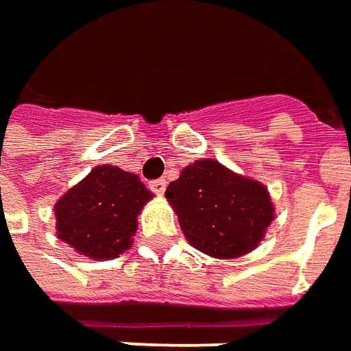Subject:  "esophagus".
<instances>
[{
    "mask_svg": "<svg viewBox=\"0 0 351 351\" xmlns=\"http://www.w3.org/2000/svg\"><path fill=\"white\" fill-rule=\"evenodd\" d=\"M166 180H154L150 181V189L156 193V195H164V191H166Z\"/></svg>",
    "mask_w": 351,
    "mask_h": 351,
    "instance_id": "1",
    "label": "esophagus"
}]
</instances>
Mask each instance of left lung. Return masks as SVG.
I'll return each mask as SVG.
<instances>
[{"label": "left lung", "mask_w": 351, "mask_h": 351, "mask_svg": "<svg viewBox=\"0 0 351 351\" xmlns=\"http://www.w3.org/2000/svg\"><path fill=\"white\" fill-rule=\"evenodd\" d=\"M181 232L195 249L216 258L247 255L274 220L267 187L228 170L218 160H197L166 189Z\"/></svg>", "instance_id": "left-lung-1"}]
</instances>
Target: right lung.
Returning a JSON list of instances; mask_svg holds the SVG:
<instances>
[{
	"label": "right lung",
	"mask_w": 351,
	"mask_h": 351,
	"mask_svg": "<svg viewBox=\"0 0 351 351\" xmlns=\"http://www.w3.org/2000/svg\"><path fill=\"white\" fill-rule=\"evenodd\" d=\"M150 199L137 173L96 166L53 206L58 237L93 261L119 257L133 245L137 216Z\"/></svg>",
	"instance_id": "1"
}]
</instances>
